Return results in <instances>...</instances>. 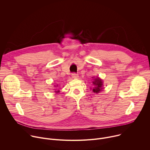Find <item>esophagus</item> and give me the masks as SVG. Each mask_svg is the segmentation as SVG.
<instances>
[{
  "mask_svg": "<svg viewBox=\"0 0 150 150\" xmlns=\"http://www.w3.org/2000/svg\"><path fill=\"white\" fill-rule=\"evenodd\" d=\"M71 76H72V77L73 79H77L79 77V75L77 74H76V73H73Z\"/></svg>",
  "mask_w": 150,
  "mask_h": 150,
  "instance_id": "1",
  "label": "esophagus"
}]
</instances>
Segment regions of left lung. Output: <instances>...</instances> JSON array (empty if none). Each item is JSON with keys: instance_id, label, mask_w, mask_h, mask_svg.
Returning a JSON list of instances; mask_svg holds the SVG:
<instances>
[{"instance_id": "8db88e82", "label": "left lung", "mask_w": 150, "mask_h": 150, "mask_svg": "<svg viewBox=\"0 0 150 150\" xmlns=\"http://www.w3.org/2000/svg\"><path fill=\"white\" fill-rule=\"evenodd\" d=\"M93 85L94 86V88H93V92L94 93H99V92H101L103 86V80L99 78V77H96L94 79V81L92 82Z\"/></svg>"}]
</instances>
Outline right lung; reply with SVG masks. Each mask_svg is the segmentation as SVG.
Returning a JSON list of instances; mask_svg holds the SVG:
<instances>
[{"label": "right lung", "mask_w": 150, "mask_h": 150, "mask_svg": "<svg viewBox=\"0 0 150 150\" xmlns=\"http://www.w3.org/2000/svg\"><path fill=\"white\" fill-rule=\"evenodd\" d=\"M59 91H56V92H59Z\"/></svg>", "instance_id": "obj_1"}]
</instances>
